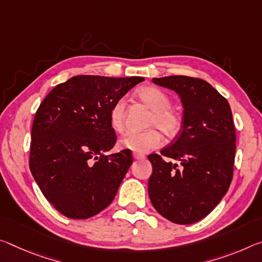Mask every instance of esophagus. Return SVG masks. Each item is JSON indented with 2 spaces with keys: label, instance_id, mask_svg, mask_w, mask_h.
Masks as SVG:
<instances>
[{
  "label": "esophagus",
  "instance_id": "1",
  "mask_svg": "<svg viewBox=\"0 0 262 262\" xmlns=\"http://www.w3.org/2000/svg\"><path fill=\"white\" fill-rule=\"evenodd\" d=\"M133 157H134V160H136V161H140V160L144 159L143 155H141V154H136V152L133 154Z\"/></svg>",
  "mask_w": 262,
  "mask_h": 262
}]
</instances>
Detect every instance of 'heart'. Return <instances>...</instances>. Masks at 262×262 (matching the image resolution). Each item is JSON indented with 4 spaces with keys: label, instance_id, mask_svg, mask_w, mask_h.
Returning <instances> with one entry per match:
<instances>
[{
    "label": "heart",
    "instance_id": "b5f03b06",
    "mask_svg": "<svg viewBox=\"0 0 262 262\" xmlns=\"http://www.w3.org/2000/svg\"><path fill=\"white\" fill-rule=\"evenodd\" d=\"M138 97L152 111L149 120V127H157L169 138H173L181 129L182 120L175 111L170 108L171 100L168 94L157 87H143L139 90ZM126 120V101L119 99L114 102L110 112L111 126L116 132H121ZM163 138L156 128L142 133H128L119 141V148L136 154H147L159 148Z\"/></svg>",
    "mask_w": 262,
    "mask_h": 262
}]
</instances>
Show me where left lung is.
<instances>
[{
  "label": "left lung",
  "mask_w": 262,
  "mask_h": 262,
  "mask_svg": "<svg viewBox=\"0 0 262 262\" xmlns=\"http://www.w3.org/2000/svg\"><path fill=\"white\" fill-rule=\"evenodd\" d=\"M154 84L180 95L183 120L180 135L159 154H150L148 182L152 206L168 221L186 225L206 217L230 188L233 177L235 128L231 107L199 78H152ZM172 158L180 163L165 161Z\"/></svg>",
  "instance_id": "1"
}]
</instances>
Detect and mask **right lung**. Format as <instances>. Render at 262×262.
<instances>
[{
  "label": "right lung",
  "mask_w": 262,
  "mask_h": 262,
  "mask_svg": "<svg viewBox=\"0 0 262 262\" xmlns=\"http://www.w3.org/2000/svg\"><path fill=\"white\" fill-rule=\"evenodd\" d=\"M142 77L76 76L57 85L36 112L29 167L45 198L71 219L106 209L133 163L116 142L110 112Z\"/></svg>",
  "instance_id": "1"
}]
</instances>
